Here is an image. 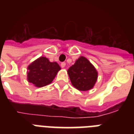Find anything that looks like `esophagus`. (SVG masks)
Returning a JSON list of instances; mask_svg holds the SVG:
<instances>
[{
	"instance_id": "34e87169",
	"label": "esophagus",
	"mask_w": 134,
	"mask_h": 134,
	"mask_svg": "<svg viewBox=\"0 0 134 134\" xmlns=\"http://www.w3.org/2000/svg\"><path fill=\"white\" fill-rule=\"evenodd\" d=\"M60 66H61L62 68H64L65 66H66V63H65V62H62V63L60 64Z\"/></svg>"
}]
</instances>
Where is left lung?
<instances>
[{
	"instance_id": "left-lung-1",
	"label": "left lung",
	"mask_w": 134,
	"mask_h": 134,
	"mask_svg": "<svg viewBox=\"0 0 134 134\" xmlns=\"http://www.w3.org/2000/svg\"><path fill=\"white\" fill-rule=\"evenodd\" d=\"M72 85L79 91H88L94 86L98 73L86 58L80 57L68 70Z\"/></svg>"
}]
</instances>
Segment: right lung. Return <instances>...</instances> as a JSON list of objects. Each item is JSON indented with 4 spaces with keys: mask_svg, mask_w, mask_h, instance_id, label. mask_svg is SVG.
Instances as JSON below:
<instances>
[{
    "mask_svg": "<svg viewBox=\"0 0 134 134\" xmlns=\"http://www.w3.org/2000/svg\"><path fill=\"white\" fill-rule=\"evenodd\" d=\"M27 80L37 87L50 84L61 69L58 64L50 62L46 57H40L28 66Z\"/></svg>",
    "mask_w": 134,
    "mask_h": 134,
    "instance_id": "right-lung-1",
    "label": "right lung"
}]
</instances>
